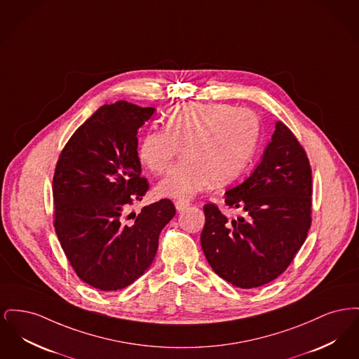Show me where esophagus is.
<instances>
[{"mask_svg": "<svg viewBox=\"0 0 359 359\" xmlns=\"http://www.w3.org/2000/svg\"><path fill=\"white\" fill-rule=\"evenodd\" d=\"M175 205H176L177 211H183L184 208H187L188 205H189V202L188 201H183V199H179V201L175 202Z\"/></svg>", "mask_w": 359, "mask_h": 359, "instance_id": "1", "label": "esophagus"}]
</instances>
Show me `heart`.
<instances>
[{"label":"heart","mask_w":359,"mask_h":359,"mask_svg":"<svg viewBox=\"0 0 359 359\" xmlns=\"http://www.w3.org/2000/svg\"><path fill=\"white\" fill-rule=\"evenodd\" d=\"M259 121L252 110L227 103H184L171 109L164 129H151L140 141L137 157L163 173L183 152V161L157 184L160 196L189 199L211 182L224 186L248 168L256 152Z\"/></svg>","instance_id":"b5f03b06"}]
</instances>
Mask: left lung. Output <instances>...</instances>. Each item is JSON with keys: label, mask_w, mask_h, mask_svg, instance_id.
<instances>
[{"label": "left lung", "mask_w": 359, "mask_h": 359, "mask_svg": "<svg viewBox=\"0 0 359 359\" xmlns=\"http://www.w3.org/2000/svg\"><path fill=\"white\" fill-rule=\"evenodd\" d=\"M224 203L243 217L231 222L218 205L203 207L201 243L214 272L250 290L287 271L312 222V170L290 128L278 121L255 172L224 194Z\"/></svg>", "instance_id": "1"}]
</instances>
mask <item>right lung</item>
Returning <instances> with one entry per match:
<instances>
[{
	"mask_svg": "<svg viewBox=\"0 0 359 359\" xmlns=\"http://www.w3.org/2000/svg\"><path fill=\"white\" fill-rule=\"evenodd\" d=\"M154 111L125 101L103 104L75 130L55 167L56 236L74 272L97 290H122L142 276L176 212L170 199H161L129 214L133 223L123 214L149 189L141 177L137 132Z\"/></svg>",
	"mask_w": 359,
	"mask_h": 359,
	"instance_id": "right-lung-1",
	"label": "right lung"
}]
</instances>
